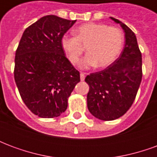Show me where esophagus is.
Returning <instances> with one entry per match:
<instances>
[{"label": "esophagus", "instance_id": "34e87169", "mask_svg": "<svg viewBox=\"0 0 157 157\" xmlns=\"http://www.w3.org/2000/svg\"><path fill=\"white\" fill-rule=\"evenodd\" d=\"M80 76H81V81H84L85 80V73H83V72H81V74H80Z\"/></svg>", "mask_w": 157, "mask_h": 157}]
</instances>
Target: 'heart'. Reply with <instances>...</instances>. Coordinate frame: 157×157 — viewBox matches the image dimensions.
I'll list each match as a JSON object with an SVG mask.
<instances>
[{"label": "heart", "mask_w": 157, "mask_h": 157, "mask_svg": "<svg viewBox=\"0 0 157 157\" xmlns=\"http://www.w3.org/2000/svg\"><path fill=\"white\" fill-rule=\"evenodd\" d=\"M123 44L124 35L118 28L94 22L78 27L75 36L65 34L61 39L62 48L72 65L78 64L86 47L87 55L81 63L84 69L111 65L121 52Z\"/></svg>", "instance_id": "b5f03b06"}]
</instances>
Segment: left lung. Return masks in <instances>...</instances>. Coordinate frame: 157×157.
Returning <instances> with one entry per match:
<instances>
[{"instance_id":"1","label":"left lung","mask_w":157,"mask_h":157,"mask_svg":"<svg viewBox=\"0 0 157 157\" xmlns=\"http://www.w3.org/2000/svg\"><path fill=\"white\" fill-rule=\"evenodd\" d=\"M125 33L124 48L115 61L101 71L86 75L87 108L98 119L120 118L135 101L142 79V57L135 33L118 19Z\"/></svg>"}]
</instances>
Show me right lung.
Returning <instances> with one entry per match:
<instances>
[{
  "label": "right lung",
  "instance_id": "1",
  "mask_svg": "<svg viewBox=\"0 0 157 157\" xmlns=\"http://www.w3.org/2000/svg\"><path fill=\"white\" fill-rule=\"evenodd\" d=\"M75 22L43 17L25 29L16 50V84L25 105L40 118H55L65 112L80 82V72L61 46L62 37Z\"/></svg>",
  "mask_w": 157,
  "mask_h": 157
}]
</instances>
